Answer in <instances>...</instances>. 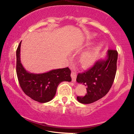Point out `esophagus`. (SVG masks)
Masks as SVG:
<instances>
[{
	"mask_svg": "<svg viewBox=\"0 0 134 134\" xmlns=\"http://www.w3.org/2000/svg\"><path fill=\"white\" fill-rule=\"evenodd\" d=\"M71 76L72 78V81L73 82H76V73H75V71H71Z\"/></svg>",
	"mask_w": 134,
	"mask_h": 134,
	"instance_id": "34e87169",
	"label": "esophagus"
}]
</instances>
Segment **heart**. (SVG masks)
I'll use <instances>...</instances> for the list:
<instances>
[{
    "instance_id": "b5f03b06",
    "label": "heart",
    "mask_w": 134,
    "mask_h": 134,
    "mask_svg": "<svg viewBox=\"0 0 134 134\" xmlns=\"http://www.w3.org/2000/svg\"><path fill=\"white\" fill-rule=\"evenodd\" d=\"M94 35H91L90 38H94ZM102 47V43H99L97 46L89 51H87L84 52L81 58V63L84 65H89L95 62L96 59L97 58L99 54Z\"/></svg>"
}]
</instances>
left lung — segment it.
<instances>
[{"label": "left lung", "instance_id": "left-lung-1", "mask_svg": "<svg viewBox=\"0 0 134 134\" xmlns=\"http://www.w3.org/2000/svg\"><path fill=\"white\" fill-rule=\"evenodd\" d=\"M117 59L118 52L108 50L106 59L99 60L89 70L78 74L76 82L87 87L86 95L76 97L79 103L91 104L106 95L115 80Z\"/></svg>", "mask_w": 134, "mask_h": 134}]
</instances>
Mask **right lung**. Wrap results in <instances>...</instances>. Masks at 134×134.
Masks as SVG:
<instances>
[{
	"mask_svg": "<svg viewBox=\"0 0 134 134\" xmlns=\"http://www.w3.org/2000/svg\"><path fill=\"white\" fill-rule=\"evenodd\" d=\"M21 43L16 50V73L21 88L26 95L34 100L47 103L54 98L61 82H71V70L67 67L38 74L27 71L21 63Z\"/></svg>",
	"mask_w": 134,
	"mask_h": 134,
	"instance_id": "1",
	"label": "right lung"
}]
</instances>
